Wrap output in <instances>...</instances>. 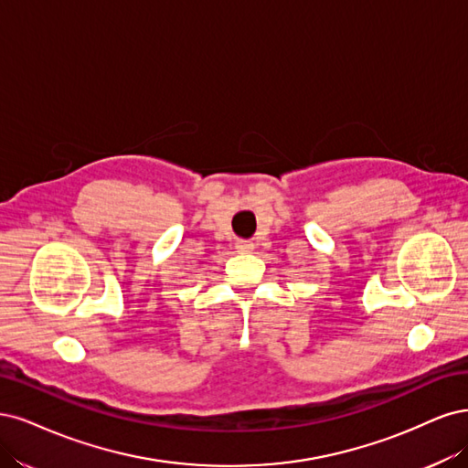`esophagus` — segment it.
Segmentation results:
<instances>
[{"instance_id": "34e87169", "label": "esophagus", "mask_w": 468, "mask_h": 468, "mask_svg": "<svg viewBox=\"0 0 468 468\" xmlns=\"http://www.w3.org/2000/svg\"><path fill=\"white\" fill-rule=\"evenodd\" d=\"M235 249H237L239 252H250V250L254 249V245L250 243V240H243V239H240V240H237V243H235Z\"/></svg>"}]
</instances>
